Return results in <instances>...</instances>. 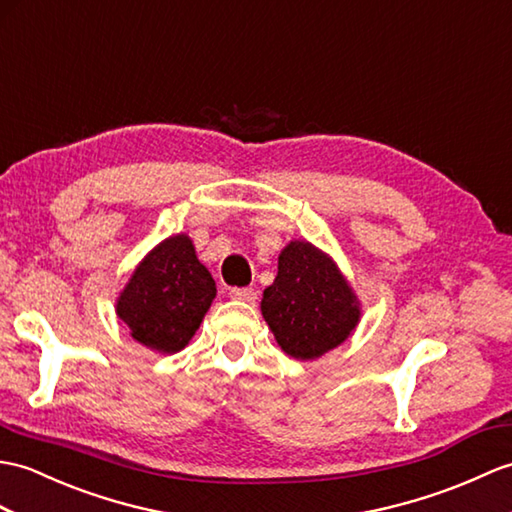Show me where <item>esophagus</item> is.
Wrapping results in <instances>:
<instances>
[{"label": "esophagus", "mask_w": 512, "mask_h": 512, "mask_svg": "<svg viewBox=\"0 0 512 512\" xmlns=\"http://www.w3.org/2000/svg\"><path fill=\"white\" fill-rule=\"evenodd\" d=\"M229 294H231V299H235V301H244V303H255L257 301V290H253V288H233Z\"/></svg>", "instance_id": "1"}]
</instances>
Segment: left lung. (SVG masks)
Wrapping results in <instances>:
<instances>
[{
    "instance_id": "obj_1",
    "label": "left lung",
    "mask_w": 512,
    "mask_h": 512,
    "mask_svg": "<svg viewBox=\"0 0 512 512\" xmlns=\"http://www.w3.org/2000/svg\"><path fill=\"white\" fill-rule=\"evenodd\" d=\"M277 268L261 314L279 347L294 360H316L340 347L358 327L362 307L336 261L312 242L292 240Z\"/></svg>"
}]
</instances>
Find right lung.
Listing matches in <instances>:
<instances>
[{
  "instance_id": "add662e5",
  "label": "right lung",
  "mask_w": 512,
  "mask_h": 512,
  "mask_svg": "<svg viewBox=\"0 0 512 512\" xmlns=\"http://www.w3.org/2000/svg\"><path fill=\"white\" fill-rule=\"evenodd\" d=\"M216 299V281L200 264L192 237H165L139 261L117 296L115 314L130 336L157 353H178L194 338Z\"/></svg>"
}]
</instances>
